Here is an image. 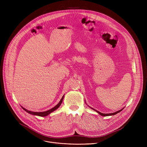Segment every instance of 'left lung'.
Listing matches in <instances>:
<instances>
[{
	"label": "left lung",
	"instance_id": "1",
	"mask_svg": "<svg viewBox=\"0 0 147 147\" xmlns=\"http://www.w3.org/2000/svg\"><path fill=\"white\" fill-rule=\"evenodd\" d=\"M90 109H92V110H95L96 112H97L99 114H100L101 115H102V116H109V115H115V114H117V113H120L123 109H124V108H123V109H121V110H119V111H116V112H115V113H109V114H104V113H101V112H99L98 111H97V110H95V109H94L93 108H91V107H90Z\"/></svg>",
	"mask_w": 147,
	"mask_h": 147
}]
</instances>
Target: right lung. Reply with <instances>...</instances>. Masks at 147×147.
I'll return each instance as SVG.
<instances>
[{
  "label": "right lung",
  "mask_w": 147,
  "mask_h": 147,
  "mask_svg": "<svg viewBox=\"0 0 147 147\" xmlns=\"http://www.w3.org/2000/svg\"><path fill=\"white\" fill-rule=\"evenodd\" d=\"M64 95L63 96V98H61V99L60 100L59 102L53 108H52V109H50L49 110H48L46 111H43V112H33V111H29V110H26V109H24V108H23L22 107H21L23 110H24L26 112H27L28 113L30 114H32V115H38V116H41V117H45V116H47L48 115H49V114H51L52 112L54 111L55 110H56L57 109H58V108L59 107V106L61 105L62 102H63V98H64Z\"/></svg>",
  "instance_id": "add662e5"
}]
</instances>
